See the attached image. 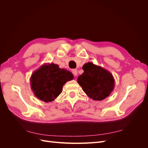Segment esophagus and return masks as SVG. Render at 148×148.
Listing matches in <instances>:
<instances>
[{"label":"esophagus","mask_w":148,"mask_h":148,"mask_svg":"<svg viewBox=\"0 0 148 148\" xmlns=\"http://www.w3.org/2000/svg\"><path fill=\"white\" fill-rule=\"evenodd\" d=\"M72 73H73L74 76H77V75H78V71H77V69H73L72 70Z\"/></svg>","instance_id":"34e87169"}]
</instances>
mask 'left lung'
Wrapping results in <instances>:
<instances>
[{
	"instance_id": "obj_1",
	"label": "left lung",
	"mask_w": 148,
	"mask_h": 148,
	"mask_svg": "<svg viewBox=\"0 0 148 148\" xmlns=\"http://www.w3.org/2000/svg\"><path fill=\"white\" fill-rule=\"evenodd\" d=\"M84 72L77 78L86 95L95 101H102L110 96L115 87V79L109 71L91 62L85 64Z\"/></svg>"
}]
</instances>
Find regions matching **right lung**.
<instances>
[{
    "mask_svg": "<svg viewBox=\"0 0 148 148\" xmlns=\"http://www.w3.org/2000/svg\"><path fill=\"white\" fill-rule=\"evenodd\" d=\"M73 75L54 64H44L34 71L30 78V85L34 95L41 101L52 102L59 96L62 88Z\"/></svg>",
    "mask_w": 148,
    "mask_h": 148,
    "instance_id": "1",
    "label": "right lung"
}]
</instances>
